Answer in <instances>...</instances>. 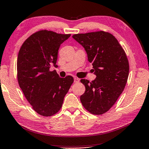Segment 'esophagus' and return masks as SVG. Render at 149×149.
Listing matches in <instances>:
<instances>
[{"label":"esophagus","instance_id":"34e87169","mask_svg":"<svg viewBox=\"0 0 149 149\" xmlns=\"http://www.w3.org/2000/svg\"><path fill=\"white\" fill-rule=\"evenodd\" d=\"M79 81H80V79H78V78H77V77L74 78V82H79Z\"/></svg>","mask_w":149,"mask_h":149}]
</instances>
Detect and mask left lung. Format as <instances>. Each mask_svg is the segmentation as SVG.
Here are the masks:
<instances>
[{
    "label": "left lung",
    "mask_w": 149,
    "mask_h": 149,
    "mask_svg": "<svg viewBox=\"0 0 149 149\" xmlns=\"http://www.w3.org/2000/svg\"><path fill=\"white\" fill-rule=\"evenodd\" d=\"M72 37L84 48L97 76L92 82L81 80L85 86L81 103L91 114H102L113 106L125 87L129 73L127 56L117 39L108 32L76 34Z\"/></svg>",
    "instance_id": "8db88e82"
}]
</instances>
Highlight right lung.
<instances>
[{
  "mask_svg": "<svg viewBox=\"0 0 149 149\" xmlns=\"http://www.w3.org/2000/svg\"><path fill=\"white\" fill-rule=\"evenodd\" d=\"M70 34L64 35L41 30L33 33L22 45L17 58V79L20 88L33 109L43 116L60 111L64 98L74 82L73 77H59L56 70L61 45Z\"/></svg>",
  "mask_w": 149,
  "mask_h": 149,
  "instance_id": "add662e5",
  "label": "right lung"
}]
</instances>
